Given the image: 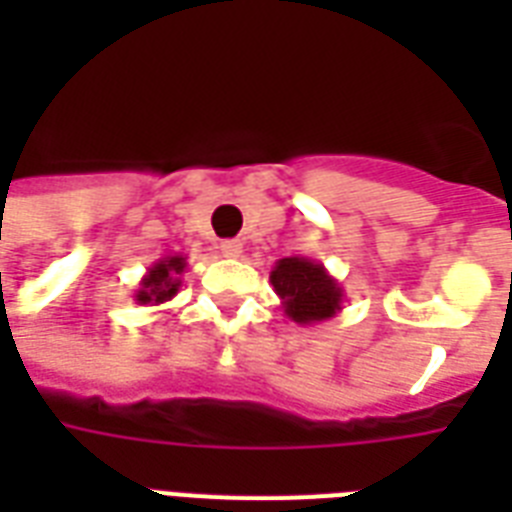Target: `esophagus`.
<instances>
[{
	"instance_id": "esophagus-1",
	"label": "esophagus",
	"mask_w": 512,
	"mask_h": 512,
	"mask_svg": "<svg viewBox=\"0 0 512 512\" xmlns=\"http://www.w3.org/2000/svg\"><path fill=\"white\" fill-rule=\"evenodd\" d=\"M220 252H223L225 257H239L241 252H244V244H241L239 239H228L220 244Z\"/></svg>"
}]
</instances>
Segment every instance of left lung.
<instances>
[{
  "label": "left lung",
  "instance_id": "8db88e82",
  "mask_svg": "<svg viewBox=\"0 0 512 512\" xmlns=\"http://www.w3.org/2000/svg\"><path fill=\"white\" fill-rule=\"evenodd\" d=\"M273 292L279 295L284 316L300 327L335 319L342 311L340 281L311 257H281L271 271Z\"/></svg>",
  "mask_w": 512,
  "mask_h": 512
}]
</instances>
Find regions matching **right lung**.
<instances>
[{
	"label": "right lung",
	"mask_w": 512,
	"mask_h": 512,
	"mask_svg": "<svg viewBox=\"0 0 512 512\" xmlns=\"http://www.w3.org/2000/svg\"><path fill=\"white\" fill-rule=\"evenodd\" d=\"M185 255H167L156 260L140 279V287L135 289V303L138 305H164L183 287V273L188 268Z\"/></svg>",
	"instance_id": "1"
}]
</instances>
